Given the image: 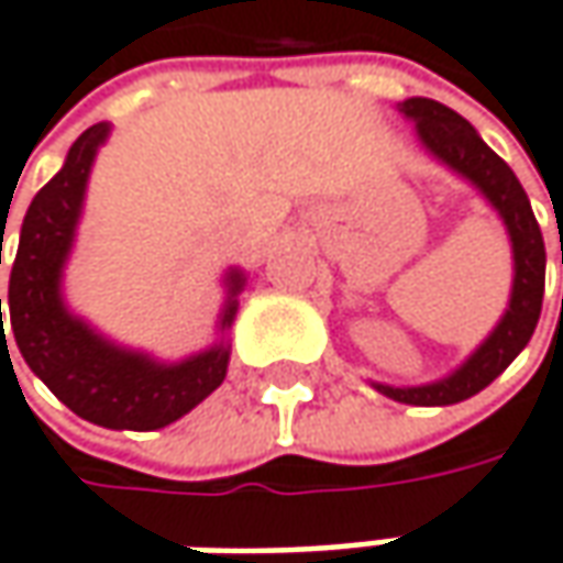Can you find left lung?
<instances>
[{
  "label": "left lung",
  "instance_id": "8db88e82",
  "mask_svg": "<svg viewBox=\"0 0 563 563\" xmlns=\"http://www.w3.org/2000/svg\"><path fill=\"white\" fill-rule=\"evenodd\" d=\"M417 130L420 146L430 152L440 165L455 172L459 178L472 184L481 197L497 210L512 249V289L507 312L494 324V331L472 350V356L452 369L449 376L423 385H385L373 382V388L391 401L417 405V408H443L459 405L481 388L497 379L512 360L529 344L545 296V242L536 222L532 203L522 190L512 168L478 136V130L455 114L452 108L433 98H408L398 104ZM563 264V254H561Z\"/></svg>",
  "mask_w": 563,
  "mask_h": 563
}]
</instances>
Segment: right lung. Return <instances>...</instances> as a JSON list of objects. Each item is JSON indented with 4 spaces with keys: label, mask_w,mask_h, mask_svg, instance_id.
<instances>
[{
    "label": "right lung",
    "mask_w": 563,
    "mask_h": 563,
    "mask_svg": "<svg viewBox=\"0 0 563 563\" xmlns=\"http://www.w3.org/2000/svg\"><path fill=\"white\" fill-rule=\"evenodd\" d=\"M108 136L111 123L88 126L69 146L63 168L31 200L9 277V318L24 363L69 411L108 430H162L194 411L225 379L229 328L239 312L245 274L229 267L222 277L219 341L178 363L114 344L73 312L63 299V271L76 245L95 155ZM2 350L9 353L0 299Z\"/></svg>",
    "instance_id": "1"
}]
</instances>
